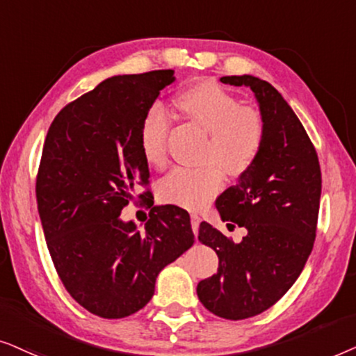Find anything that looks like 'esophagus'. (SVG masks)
I'll use <instances>...</instances> for the list:
<instances>
[{
    "label": "esophagus",
    "mask_w": 356,
    "mask_h": 356,
    "mask_svg": "<svg viewBox=\"0 0 356 356\" xmlns=\"http://www.w3.org/2000/svg\"><path fill=\"white\" fill-rule=\"evenodd\" d=\"M191 221H192V231L193 234H198V227H200V216L197 215V213H192L191 215Z\"/></svg>",
    "instance_id": "esophagus-1"
}]
</instances>
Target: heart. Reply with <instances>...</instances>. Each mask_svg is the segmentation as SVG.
Masks as SVG:
<instances>
[{
    "label": "heart",
    "mask_w": 356,
    "mask_h": 356,
    "mask_svg": "<svg viewBox=\"0 0 356 356\" xmlns=\"http://www.w3.org/2000/svg\"><path fill=\"white\" fill-rule=\"evenodd\" d=\"M174 106L188 122L210 134L203 163L213 164L174 169L159 182L158 197L169 205L198 210L220 192L221 170L241 175L252 165L262 149L265 125L259 112L243 107L234 94L215 81L182 89L174 97ZM169 127L168 113L158 106L151 107L140 123L141 154L153 168L161 169L168 163Z\"/></svg>",
    "instance_id": "b5f03b06"
}]
</instances>
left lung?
Listing matches in <instances>:
<instances>
[{
  "mask_svg": "<svg viewBox=\"0 0 356 356\" xmlns=\"http://www.w3.org/2000/svg\"><path fill=\"white\" fill-rule=\"evenodd\" d=\"M221 83L252 89L265 138L238 184L216 198L221 220L248 234L236 244L200 222L198 241L215 250L220 264L198 283L197 295L213 314L241 321L272 307L305 268L316 239L322 179L305 127L272 84L250 74L222 76Z\"/></svg>",
  "mask_w": 356,
  "mask_h": 356,
  "instance_id": "left-lung-1",
  "label": "left lung"
}]
</instances>
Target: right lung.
I'll use <instances>...</instances> for the list:
<instances>
[{"label":"right lung","mask_w":356,"mask_h":356,"mask_svg":"<svg viewBox=\"0 0 356 356\" xmlns=\"http://www.w3.org/2000/svg\"><path fill=\"white\" fill-rule=\"evenodd\" d=\"M172 70L107 78L61 108L47 134L37 174V208L50 257L66 291L84 309L120 319L148 305L161 270L192 248L191 216L153 207L138 231L120 220L148 186L140 123Z\"/></svg>","instance_id":"obj_1"}]
</instances>
